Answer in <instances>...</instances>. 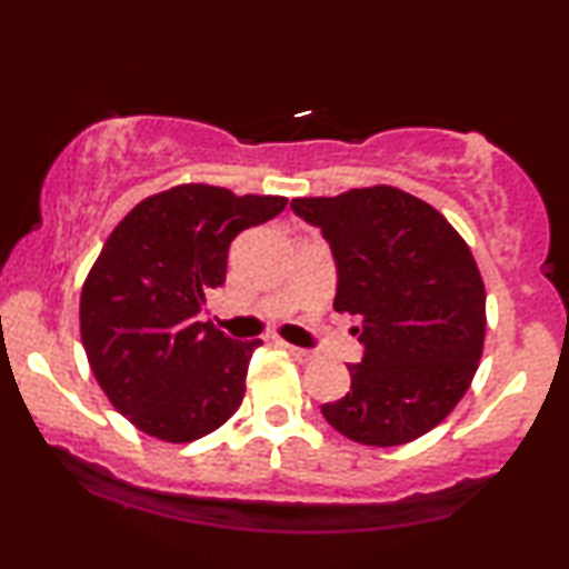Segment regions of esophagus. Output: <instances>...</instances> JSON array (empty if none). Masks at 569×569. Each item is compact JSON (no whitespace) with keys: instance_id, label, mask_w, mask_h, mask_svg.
I'll use <instances>...</instances> for the list:
<instances>
[{"instance_id":"esophagus-1","label":"esophagus","mask_w":569,"mask_h":569,"mask_svg":"<svg viewBox=\"0 0 569 569\" xmlns=\"http://www.w3.org/2000/svg\"><path fill=\"white\" fill-rule=\"evenodd\" d=\"M280 348H283V350H289L291 352V356L293 358H297V361L299 363H310V361H316V352H312V350H305V348H297V345H289V342H280Z\"/></svg>"}]
</instances>
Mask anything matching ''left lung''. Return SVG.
Returning <instances> with one entry per match:
<instances>
[{
    "label": "left lung",
    "instance_id": "1",
    "mask_svg": "<svg viewBox=\"0 0 569 569\" xmlns=\"http://www.w3.org/2000/svg\"><path fill=\"white\" fill-rule=\"evenodd\" d=\"M335 251L337 312L361 321L363 361L323 403L331 428L367 447H401L449 417L479 369L487 293L462 234L398 187L291 200Z\"/></svg>",
    "mask_w": 569,
    "mask_h": 569
}]
</instances>
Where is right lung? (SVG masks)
Returning <instances> with one entry per match:
<instances>
[{"mask_svg": "<svg viewBox=\"0 0 569 569\" xmlns=\"http://www.w3.org/2000/svg\"><path fill=\"white\" fill-rule=\"evenodd\" d=\"M286 202L179 184L141 200L109 234L82 283L80 335L96 382L141 433L189 443L243 403L248 358L262 339L238 342L200 310L224 283L234 234Z\"/></svg>", "mask_w": 569, "mask_h": 569, "instance_id": "add662e5", "label": "right lung"}]
</instances>
